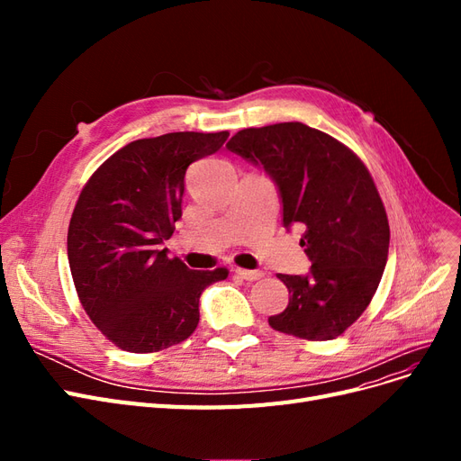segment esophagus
<instances>
[{
  "mask_svg": "<svg viewBox=\"0 0 461 461\" xmlns=\"http://www.w3.org/2000/svg\"><path fill=\"white\" fill-rule=\"evenodd\" d=\"M236 275H240L244 281H258L263 276V271H249V269H236Z\"/></svg>",
  "mask_w": 461,
  "mask_h": 461,
  "instance_id": "obj_1",
  "label": "esophagus"
}]
</instances>
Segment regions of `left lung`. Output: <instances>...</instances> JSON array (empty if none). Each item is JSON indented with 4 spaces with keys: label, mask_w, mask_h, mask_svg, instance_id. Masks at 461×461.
Returning <instances> with one entry per match:
<instances>
[{
    "label": "left lung",
    "mask_w": 461,
    "mask_h": 461,
    "mask_svg": "<svg viewBox=\"0 0 461 461\" xmlns=\"http://www.w3.org/2000/svg\"><path fill=\"white\" fill-rule=\"evenodd\" d=\"M236 156L265 169L283 202V225L303 230L308 275H278L288 305L269 325L305 340H332L366 312L388 258L383 200L356 153L303 122L236 132Z\"/></svg>",
    "instance_id": "8db88e82"
}]
</instances>
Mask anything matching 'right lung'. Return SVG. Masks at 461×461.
Here are the masks:
<instances>
[{
    "label": "right lung",
    "mask_w": 461,
    "mask_h": 461,
    "mask_svg": "<svg viewBox=\"0 0 461 461\" xmlns=\"http://www.w3.org/2000/svg\"><path fill=\"white\" fill-rule=\"evenodd\" d=\"M229 132L142 138L105 159L82 188L67 254L82 308L102 334L134 354L186 340L202 292L229 271H194L167 256L183 217L188 165L215 153Z\"/></svg>",
    "instance_id": "obj_1"
}]
</instances>
